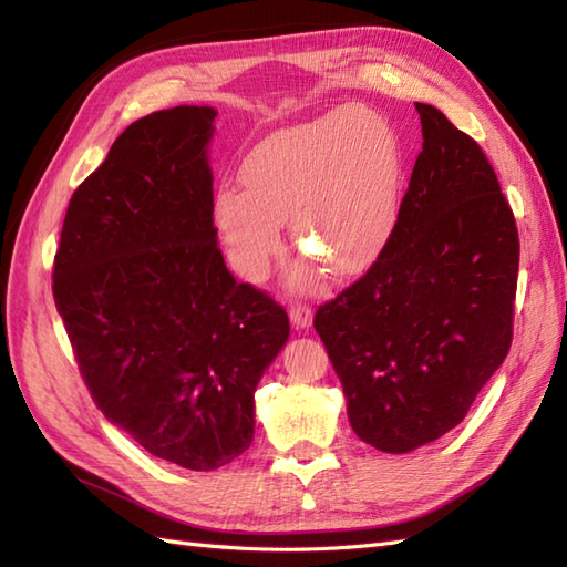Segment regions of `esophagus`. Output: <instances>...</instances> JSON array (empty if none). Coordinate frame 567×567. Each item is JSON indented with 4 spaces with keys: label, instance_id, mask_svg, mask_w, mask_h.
I'll list each match as a JSON object with an SVG mask.
<instances>
[{
    "label": "esophagus",
    "instance_id": "1",
    "mask_svg": "<svg viewBox=\"0 0 567 567\" xmlns=\"http://www.w3.org/2000/svg\"><path fill=\"white\" fill-rule=\"evenodd\" d=\"M311 317H315V311H311L309 305L295 302L290 307V319H292V327L295 329H309L311 327Z\"/></svg>",
    "mask_w": 567,
    "mask_h": 567
}]
</instances>
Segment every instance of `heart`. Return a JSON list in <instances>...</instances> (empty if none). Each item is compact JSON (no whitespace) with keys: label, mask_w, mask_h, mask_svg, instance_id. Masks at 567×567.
Segmentation results:
<instances>
[{"label":"heart","mask_w":567,"mask_h":567,"mask_svg":"<svg viewBox=\"0 0 567 567\" xmlns=\"http://www.w3.org/2000/svg\"><path fill=\"white\" fill-rule=\"evenodd\" d=\"M240 183L244 192L221 187L214 199L216 231L240 277L260 282L270 272L282 224L297 252L331 277H351L378 260L394 231L400 148L380 114L346 106L262 141Z\"/></svg>","instance_id":"heart-1"}]
</instances>
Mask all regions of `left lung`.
Segmentation results:
<instances>
[{
  "instance_id": "obj_1",
  "label": "left lung",
  "mask_w": 567,
  "mask_h": 567,
  "mask_svg": "<svg viewBox=\"0 0 567 567\" xmlns=\"http://www.w3.org/2000/svg\"><path fill=\"white\" fill-rule=\"evenodd\" d=\"M388 246L315 329L365 443L406 453L465 419L507 358L519 231L495 167L436 106Z\"/></svg>"
}]
</instances>
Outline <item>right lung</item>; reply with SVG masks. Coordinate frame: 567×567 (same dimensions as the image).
Segmentation results:
<instances>
[{
    "label": "right lung",
    "instance_id": "1",
    "mask_svg": "<svg viewBox=\"0 0 567 567\" xmlns=\"http://www.w3.org/2000/svg\"><path fill=\"white\" fill-rule=\"evenodd\" d=\"M212 106L131 124L72 192L53 299L94 404L151 455L216 470L252 441V392L290 336L216 244Z\"/></svg>",
    "mask_w": 567,
    "mask_h": 567
}]
</instances>
